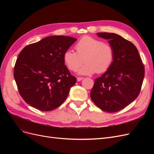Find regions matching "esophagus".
<instances>
[{
  "label": "esophagus",
  "mask_w": 154,
  "mask_h": 154,
  "mask_svg": "<svg viewBox=\"0 0 154 154\" xmlns=\"http://www.w3.org/2000/svg\"><path fill=\"white\" fill-rule=\"evenodd\" d=\"M83 79V77H78L77 78V81L78 82H80L81 80H82Z\"/></svg>",
  "instance_id": "esophagus-1"
}]
</instances>
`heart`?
Segmentation results:
<instances>
[{
  "instance_id": "1",
  "label": "heart",
  "mask_w": 154,
  "mask_h": 154,
  "mask_svg": "<svg viewBox=\"0 0 154 154\" xmlns=\"http://www.w3.org/2000/svg\"><path fill=\"white\" fill-rule=\"evenodd\" d=\"M74 48L76 52L69 49L63 55L64 63L71 71H76L84 61L85 64L79 71L80 74L102 73L109 70L114 62L115 49L112 45L100 39L83 36Z\"/></svg>"
}]
</instances>
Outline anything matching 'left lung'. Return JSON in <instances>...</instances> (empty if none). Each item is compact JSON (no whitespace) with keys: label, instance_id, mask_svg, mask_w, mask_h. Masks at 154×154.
Returning a JSON list of instances; mask_svg holds the SVG:
<instances>
[{"label":"left lung","instance_id":"left-lung-1","mask_svg":"<svg viewBox=\"0 0 154 154\" xmlns=\"http://www.w3.org/2000/svg\"><path fill=\"white\" fill-rule=\"evenodd\" d=\"M97 35L109 40L115 49V57L109 69L95 79L91 97L103 111L116 112L139 96L144 76V64L131 42L115 33L104 32Z\"/></svg>","mask_w":154,"mask_h":154}]
</instances>
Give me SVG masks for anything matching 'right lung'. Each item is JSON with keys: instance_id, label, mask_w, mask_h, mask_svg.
Listing matches in <instances>:
<instances>
[{"instance_id": "1", "label": "right lung", "mask_w": 154, "mask_h": 154, "mask_svg": "<svg viewBox=\"0 0 154 154\" xmlns=\"http://www.w3.org/2000/svg\"><path fill=\"white\" fill-rule=\"evenodd\" d=\"M76 38L51 36L29 44L18 56L13 75L27 104L42 111L57 109L76 82L64 64L63 55Z\"/></svg>"}]
</instances>
